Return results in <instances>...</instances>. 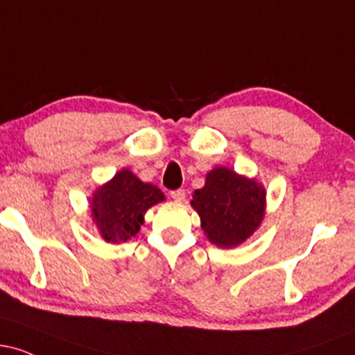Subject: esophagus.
I'll use <instances>...</instances> for the list:
<instances>
[{"mask_svg":"<svg viewBox=\"0 0 355 355\" xmlns=\"http://www.w3.org/2000/svg\"><path fill=\"white\" fill-rule=\"evenodd\" d=\"M172 198L177 203H183L185 202V198H187V193H185V190H182V189H178V190H173L172 191Z\"/></svg>","mask_w":355,"mask_h":355,"instance_id":"34e87169","label":"esophagus"}]
</instances>
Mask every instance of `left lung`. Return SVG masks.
I'll list each match as a JSON object with an SVG mask.
<instances>
[{
    "label": "left lung",
    "mask_w": 355,
    "mask_h": 355,
    "mask_svg": "<svg viewBox=\"0 0 355 355\" xmlns=\"http://www.w3.org/2000/svg\"><path fill=\"white\" fill-rule=\"evenodd\" d=\"M190 205L200 217L209 242L220 248H234L262 225L267 190L255 178L227 166H215L207 173L205 185L191 193Z\"/></svg>",
    "instance_id": "8db88e82"
}]
</instances>
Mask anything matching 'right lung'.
<instances>
[{
    "label": "right lung",
    "instance_id": "obj_1",
    "mask_svg": "<svg viewBox=\"0 0 355 355\" xmlns=\"http://www.w3.org/2000/svg\"><path fill=\"white\" fill-rule=\"evenodd\" d=\"M162 202L165 195L157 185L141 182L132 170L121 168L112 180L96 187L89 198V211L105 242L123 243L140 232L146 210Z\"/></svg>",
    "mask_w": 355,
    "mask_h": 355
}]
</instances>
